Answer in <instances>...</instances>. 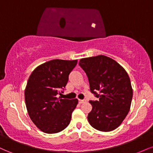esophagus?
Here are the masks:
<instances>
[{
    "label": "esophagus",
    "mask_w": 153,
    "mask_h": 153,
    "mask_svg": "<svg viewBox=\"0 0 153 153\" xmlns=\"http://www.w3.org/2000/svg\"><path fill=\"white\" fill-rule=\"evenodd\" d=\"M78 102H79V103H83L86 102V101H85V99H84V100H80V99H79V100H78Z\"/></svg>",
    "instance_id": "34e87169"
}]
</instances>
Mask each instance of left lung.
<instances>
[{
	"mask_svg": "<svg viewBox=\"0 0 153 153\" xmlns=\"http://www.w3.org/2000/svg\"><path fill=\"white\" fill-rule=\"evenodd\" d=\"M79 65L86 73L91 92L99 99L89 101V124L101 131L114 130L130 108L133 91L129 75L118 62L104 55L81 59Z\"/></svg>",
	"mask_w": 153,
	"mask_h": 153,
	"instance_id": "1",
	"label": "left lung"
}]
</instances>
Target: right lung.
I'll list each match as a JSON object with an SVG mask.
<instances>
[{
	"instance_id": "right-lung-1",
	"label": "right lung",
	"mask_w": 153,
	"mask_h": 153,
	"mask_svg": "<svg viewBox=\"0 0 153 153\" xmlns=\"http://www.w3.org/2000/svg\"><path fill=\"white\" fill-rule=\"evenodd\" d=\"M78 60L52 59L32 72L25 89V102L31 121L48 134L61 131L69 125L77 99H61L68 77Z\"/></svg>"
}]
</instances>
